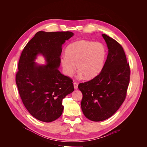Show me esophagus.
<instances>
[{
  "instance_id": "esophagus-1",
  "label": "esophagus",
  "mask_w": 147,
  "mask_h": 147,
  "mask_svg": "<svg viewBox=\"0 0 147 147\" xmlns=\"http://www.w3.org/2000/svg\"><path fill=\"white\" fill-rule=\"evenodd\" d=\"M73 84H74V89L77 90V89L78 88V84H77V82H73Z\"/></svg>"
}]
</instances>
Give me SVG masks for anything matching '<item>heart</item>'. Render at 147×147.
<instances>
[{"label": "heart", "instance_id": "obj_1", "mask_svg": "<svg viewBox=\"0 0 147 147\" xmlns=\"http://www.w3.org/2000/svg\"><path fill=\"white\" fill-rule=\"evenodd\" d=\"M107 56V49L100 42L79 40L69 45L60 62L63 72L71 76L76 69L79 77L84 76L90 79L96 77L102 70Z\"/></svg>", "mask_w": 147, "mask_h": 147}]
</instances>
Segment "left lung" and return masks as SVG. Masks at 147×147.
Here are the masks:
<instances>
[{"instance_id":"8db88e82","label":"left lung","mask_w":147,"mask_h":147,"mask_svg":"<svg viewBox=\"0 0 147 147\" xmlns=\"http://www.w3.org/2000/svg\"><path fill=\"white\" fill-rule=\"evenodd\" d=\"M102 36L108 48L105 65L99 74L78 85L83 114L94 121L105 120L116 113L126 96L130 81V69L123 48L107 35Z\"/></svg>"}]
</instances>
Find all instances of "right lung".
Segmentation results:
<instances>
[{"label":"right lung","mask_w":147,"mask_h":147,"mask_svg":"<svg viewBox=\"0 0 147 147\" xmlns=\"http://www.w3.org/2000/svg\"><path fill=\"white\" fill-rule=\"evenodd\" d=\"M74 35L70 31H39L24 47L18 61L16 82L29 113L47 123L58 119L64 107L63 99L74 91L72 80L58 70L62 45ZM42 55L45 65L34 61Z\"/></svg>","instance_id":"1"}]
</instances>
